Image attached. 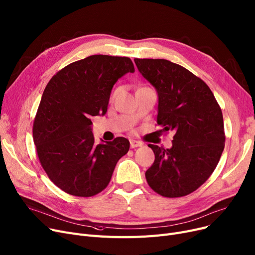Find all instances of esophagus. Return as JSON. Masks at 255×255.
<instances>
[{
  "label": "esophagus",
  "mask_w": 255,
  "mask_h": 255,
  "mask_svg": "<svg viewBox=\"0 0 255 255\" xmlns=\"http://www.w3.org/2000/svg\"><path fill=\"white\" fill-rule=\"evenodd\" d=\"M142 145V142H140V141H137V140H133V139H131L130 140V146L132 149H134V148H138V146H141Z\"/></svg>",
  "instance_id": "esophagus-1"
}]
</instances>
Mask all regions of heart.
Instances as JSON below:
<instances>
[{"label":"heart","mask_w":255,"mask_h":255,"mask_svg":"<svg viewBox=\"0 0 255 255\" xmlns=\"http://www.w3.org/2000/svg\"><path fill=\"white\" fill-rule=\"evenodd\" d=\"M117 93H118V91H116V92H115V94H114V95H116V94H117Z\"/></svg>","instance_id":"1"}]
</instances>
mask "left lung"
<instances>
[{
	"instance_id": "8db88e82",
	"label": "left lung",
	"mask_w": 255,
	"mask_h": 255,
	"mask_svg": "<svg viewBox=\"0 0 255 255\" xmlns=\"http://www.w3.org/2000/svg\"><path fill=\"white\" fill-rule=\"evenodd\" d=\"M134 62L157 92V124L175 133L170 149L149 144L155 161L145 171L146 182L165 197L189 194L209 179L223 152L220 106L206 83L184 67L163 59Z\"/></svg>"
}]
</instances>
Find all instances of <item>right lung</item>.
<instances>
[{
	"label": "right lung",
	"mask_w": 255,
	"mask_h": 255,
	"mask_svg": "<svg viewBox=\"0 0 255 255\" xmlns=\"http://www.w3.org/2000/svg\"><path fill=\"white\" fill-rule=\"evenodd\" d=\"M134 72L126 57L90 56L53 75L40 101L33 126L37 154L48 178L60 189L89 197L109 185L129 140L95 143L91 117L104 116L118 79Z\"/></svg>",
	"instance_id": "obj_1"
}]
</instances>
